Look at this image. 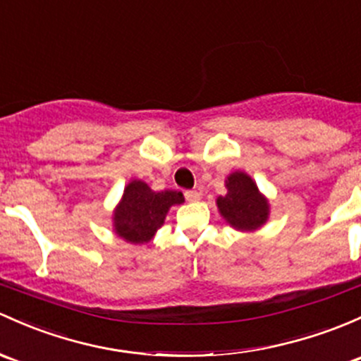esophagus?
<instances>
[{
  "instance_id": "obj_1",
  "label": "esophagus",
  "mask_w": 361,
  "mask_h": 361,
  "mask_svg": "<svg viewBox=\"0 0 361 361\" xmlns=\"http://www.w3.org/2000/svg\"><path fill=\"white\" fill-rule=\"evenodd\" d=\"M185 199H187L188 202H197V200H200V193L197 190H188L185 192Z\"/></svg>"
}]
</instances>
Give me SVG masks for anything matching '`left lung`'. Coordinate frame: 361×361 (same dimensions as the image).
<instances>
[{"label":"left lung","mask_w":361,"mask_h":361,"mask_svg":"<svg viewBox=\"0 0 361 361\" xmlns=\"http://www.w3.org/2000/svg\"><path fill=\"white\" fill-rule=\"evenodd\" d=\"M226 193L216 199L219 214L233 230L256 231L270 218V200L245 171H233L225 180Z\"/></svg>","instance_id":"8db88e82"}]
</instances>
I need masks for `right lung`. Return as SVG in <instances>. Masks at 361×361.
Returning <instances> with one entry per match:
<instances>
[{"instance_id": "obj_1", "label": "right lung", "mask_w": 361, "mask_h": 361, "mask_svg": "<svg viewBox=\"0 0 361 361\" xmlns=\"http://www.w3.org/2000/svg\"><path fill=\"white\" fill-rule=\"evenodd\" d=\"M183 202L181 192H154L145 181L130 180L112 212V231L128 244H147L164 225L171 207Z\"/></svg>"}]
</instances>
